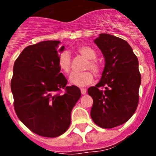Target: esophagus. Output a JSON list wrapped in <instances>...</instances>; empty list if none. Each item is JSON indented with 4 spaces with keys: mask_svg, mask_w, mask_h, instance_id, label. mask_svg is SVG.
Here are the masks:
<instances>
[{
    "mask_svg": "<svg viewBox=\"0 0 156 156\" xmlns=\"http://www.w3.org/2000/svg\"><path fill=\"white\" fill-rule=\"evenodd\" d=\"M80 91H81V94H86L87 90L86 89H84V88H81Z\"/></svg>",
    "mask_w": 156,
    "mask_h": 156,
    "instance_id": "obj_1",
    "label": "esophagus"
}]
</instances>
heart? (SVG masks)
I'll use <instances>...</instances> for the list:
<instances>
[{
    "mask_svg": "<svg viewBox=\"0 0 156 156\" xmlns=\"http://www.w3.org/2000/svg\"><path fill=\"white\" fill-rule=\"evenodd\" d=\"M80 55L87 59L84 66V69H90L95 76H99L101 73V65L96 59L97 54L93 48L89 46H81L77 49ZM58 66L65 73H69L71 69V56L66 51L62 52L58 57ZM94 80V75L91 72L73 73L69 76V81L72 84L77 87H85L90 84Z\"/></svg>",
    "mask_w": 156,
    "mask_h": 156,
    "instance_id": "1",
    "label": "heart"
}]
</instances>
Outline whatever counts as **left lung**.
<instances>
[{
  "mask_svg": "<svg viewBox=\"0 0 156 156\" xmlns=\"http://www.w3.org/2000/svg\"><path fill=\"white\" fill-rule=\"evenodd\" d=\"M94 43L105 65L98 83L87 90L94 101L90 116L98 126L111 129L127 122L137 108L141 82L138 59L119 37L101 34Z\"/></svg>",
  "mask_w": 156,
  "mask_h": 156,
  "instance_id": "1",
  "label": "left lung"
}]
</instances>
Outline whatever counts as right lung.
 <instances>
[{
	"instance_id": "1",
	"label": "right lung",
	"mask_w": 156,
	"mask_h": 156,
	"mask_svg": "<svg viewBox=\"0 0 156 156\" xmlns=\"http://www.w3.org/2000/svg\"><path fill=\"white\" fill-rule=\"evenodd\" d=\"M58 41L27 47L15 62L11 89L19 119L42 137H58L68 129L71 112L81 96L79 87L67 86L58 66Z\"/></svg>"
}]
</instances>
